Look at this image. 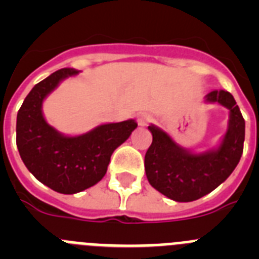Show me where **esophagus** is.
Here are the masks:
<instances>
[{
    "instance_id": "1",
    "label": "esophagus",
    "mask_w": 259,
    "mask_h": 259,
    "mask_svg": "<svg viewBox=\"0 0 259 259\" xmlns=\"http://www.w3.org/2000/svg\"><path fill=\"white\" fill-rule=\"evenodd\" d=\"M150 120H152V116L146 113L140 114V115H139V118H137V123H139V125H141V127H145V125L149 124Z\"/></svg>"
}]
</instances>
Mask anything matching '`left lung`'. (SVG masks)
<instances>
[{
    "instance_id": "8db88e82",
    "label": "left lung",
    "mask_w": 259,
    "mask_h": 259,
    "mask_svg": "<svg viewBox=\"0 0 259 259\" xmlns=\"http://www.w3.org/2000/svg\"><path fill=\"white\" fill-rule=\"evenodd\" d=\"M205 101L230 110L227 132L218 148L193 153L178 145L157 125L148 127L153 135L145 154V172L153 188L178 202H191L206 196L232 174L239 163L245 140V120L230 92L212 91Z\"/></svg>"
}]
</instances>
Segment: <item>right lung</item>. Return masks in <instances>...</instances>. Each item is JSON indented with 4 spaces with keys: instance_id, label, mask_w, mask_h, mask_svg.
Segmentation results:
<instances>
[{
    "instance_id": "right-lung-1",
    "label": "right lung",
    "mask_w": 259,
    "mask_h": 259,
    "mask_svg": "<svg viewBox=\"0 0 259 259\" xmlns=\"http://www.w3.org/2000/svg\"><path fill=\"white\" fill-rule=\"evenodd\" d=\"M77 74L75 68L53 72L32 88L17 115V146L23 163L38 182L63 194L97 184L114 150L137 127L134 119H128L97 125L79 136H66L52 127L42 114V102L62 80Z\"/></svg>"
}]
</instances>
